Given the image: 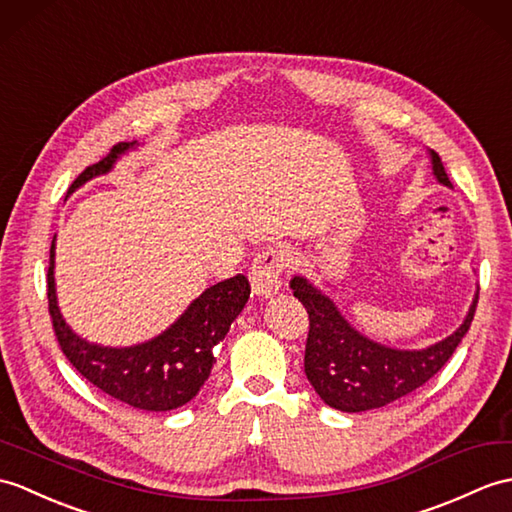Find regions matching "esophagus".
<instances>
[{"label": "esophagus", "instance_id": "obj_1", "mask_svg": "<svg viewBox=\"0 0 512 512\" xmlns=\"http://www.w3.org/2000/svg\"><path fill=\"white\" fill-rule=\"evenodd\" d=\"M288 253L279 246H268L266 251L257 253L248 279H251L253 292L259 296H272L283 288V272L288 270Z\"/></svg>", "mask_w": 512, "mask_h": 512}]
</instances>
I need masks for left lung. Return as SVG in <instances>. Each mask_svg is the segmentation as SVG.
Wrapping results in <instances>:
<instances>
[{"instance_id": "8db88e82", "label": "left lung", "mask_w": 512, "mask_h": 512, "mask_svg": "<svg viewBox=\"0 0 512 512\" xmlns=\"http://www.w3.org/2000/svg\"><path fill=\"white\" fill-rule=\"evenodd\" d=\"M432 165L438 181L451 187L443 161L434 150ZM290 288L310 316L305 375L320 399L342 412L382 408L423 386L454 355L478 307V296H475L465 323L449 338L423 351H399L360 336L340 316L336 305L303 277H294Z\"/></svg>"}]
</instances>
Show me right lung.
<instances>
[{"instance_id": "obj_1", "label": "right lung", "mask_w": 512, "mask_h": 512, "mask_svg": "<svg viewBox=\"0 0 512 512\" xmlns=\"http://www.w3.org/2000/svg\"><path fill=\"white\" fill-rule=\"evenodd\" d=\"M133 144L120 141L98 163L80 172L69 192L89 178L109 172L115 159ZM251 283L235 275L211 285L187 307L176 323L159 338L128 349L89 344L71 331L58 312L54 290V242L47 268V310L58 347L76 371L106 395L139 410L165 412L192 401L216 364V347L229 334L231 323L244 310Z\"/></svg>"}]
</instances>
